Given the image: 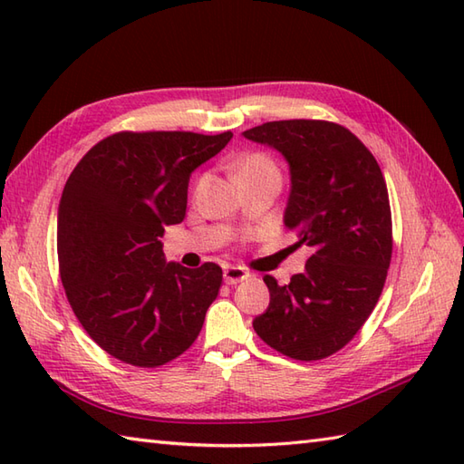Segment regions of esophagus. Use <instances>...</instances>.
Returning a JSON list of instances; mask_svg holds the SVG:
<instances>
[{
  "instance_id": "1",
  "label": "esophagus",
  "mask_w": 464,
  "mask_h": 464,
  "mask_svg": "<svg viewBox=\"0 0 464 464\" xmlns=\"http://www.w3.org/2000/svg\"><path fill=\"white\" fill-rule=\"evenodd\" d=\"M223 277L227 285H237L239 281H245L249 277V273L245 271L243 267H237V265H231V267H225Z\"/></svg>"
}]
</instances>
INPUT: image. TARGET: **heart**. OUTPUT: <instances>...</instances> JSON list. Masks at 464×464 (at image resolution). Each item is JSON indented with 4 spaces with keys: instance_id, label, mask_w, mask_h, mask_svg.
Wrapping results in <instances>:
<instances>
[{
    "instance_id": "obj_1",
    "label": "heart",
    "mask_w": 464,
    "mask_h": 464,
    "mask_svg": "<svg viewBox=\"0 0 464 464\" xmlns=\"http://www.w3.org/2000/svg\"><path fill=\"white\" fill-rule=\"evenodd\" d=\"M265 167H275V163L269 160L267 155L251 153V155L245 157V160L239 163V175L255 171V169H265Z\"/></svg>"
}]
</instances>
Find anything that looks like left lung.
Segmentation results:
<instances>
[{
  "label": "left lung",
  "mask_w": 464,
  "mask_h": 464,
  "mask_svg": "<svg viewBox=\"0 0 464 464\" xmlns=\"http://www.w3.org/2000/svg\"><path fill=\"white\" fill-rule=\"evenodd\" d=\"M243 135L285 155V227L297 233L295 247L313 249L289 285L265 275L271 301L253 329L285 357H331L369 319L387 279L392 221L382 171L359 137L333 121H269Z\"/></svg>",
  "instance_id": "obj_1"
}]
</instances>
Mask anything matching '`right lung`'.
<instances>
[{"label": "right lung", "mask_w": 464, "mask_h": 464, "mask_svg": "<svg viewBox=\"0 0 464 464\" xmlns=\"http://www.w3.org/2000/svg\"><path fill=\"white\" fill-rule=\"evenodd\" d=\"M231 131H120L87 151L57 211L59 275L87 334L133 367L179 357L199 334L223 271L165 263V225L185 219L191 173Z\"/></svg>", "instance_id": "obj_1"}]
</instances>
